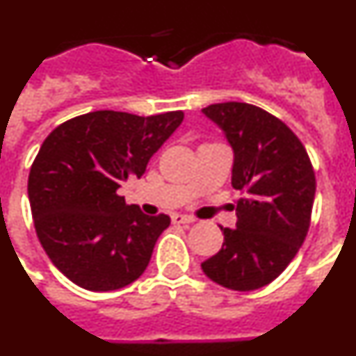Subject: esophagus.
Here are the masks:
<instances>
[{
	"instance_id": "obj_1",
	"label": "esophagus",
	"mask_w": 356,
	"mask_h": 356,
	"mask_svg": "<svg viewBox=\"0 0 356 356\" xmlns=\"http://www.w3.org/2000/svg\"><path fill=\"white\" fill-rule=\"evenodd\" d=\"M171 219H172V222H175V225H191V222L196 221L194 217L185 216V213H172Z\"/></svg>"
}]
</instances>
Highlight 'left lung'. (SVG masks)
<instances>
[{"mask_svg":"<svg viewBox=\"0 0 356 356\" xmlns=\"http://www.w3.org/2000/svg\"><path fill=\"white\" fill-rule=\"evenodd\" d=\"M221 128L234 149L232 187L237 228H222L225 242L201 264L212 282L232 291H254L284 273L307 237L316 176L291 128L250 103H216L201 110Z\"/></svg>","mask_w":356,"mask_h":356,"instance_id":"obj_1","label":"left lung"}]
</instances>
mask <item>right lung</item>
Segmentation results:
<instances>
[{"label":"right lung","mask_w":356,"mask_h":356,"mask_svg":"<svg viewBox=\"0 0 356 356\" xmlns=\"http://www.w3.org/2000/svg\"><path fill=\"white\" fill-rule=\"evenodd\" d=\"M181 121V110L147 118L97 110L46 137L28 176V200L44 251L72 284L115 291L146 271L171 219L127 205L118 188L146 172Z\"/></svg>","instance_id":"obj_1"}]
</instances>
